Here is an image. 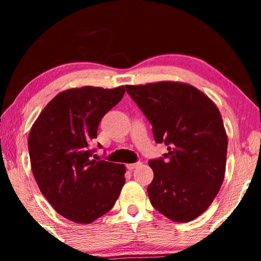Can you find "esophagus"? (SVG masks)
Returning a JSON list of instances; mask_svg holds the SVG:
<instances>
[{
  "label": "esophagus",
  "mask_w": 261,
  "mask_h": 261,
  "mask_svg": "<svg viewBox=\"0 0 261 261\" xmlns=\"http://www.w3.org/2000/svg\"><path fill=\"white\" fill-rule=\"evenodd\" d=\"M140 165H141L140 162L133 163V164H127V169H128V170H134V169H137V167L140 166Z\"/></svg>",
  "instance_id": "esophagus-1"
}]
</instances>
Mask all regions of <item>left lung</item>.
Instances as JSON below:
<instances>
[{"mask_svg": "<svg viewBox=\"0 0 261 261\" xmlns=\"http://www.w3.org/2000/svg\"><path fill=\"white\" fill-rule=\"evenodd\" d=\"M126 90L152 124L156 144L167 153L151 159L147 194L153 208L176 222L204 213L224 178L227 134L212 99L190 84L158 82L126 85Z\"/></svg>", "mask_w": 261, "mask_h": 261, "instance_id": "obj_1", "label": "left lung"}]
</instances>
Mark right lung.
<instances>
[{
    "mask_svg": "<svg viewBox=\"0 0 261 261\" xmlns=\"http://www.w3.org/2000/svg\"><path fill=\"white\" fill-rule=\"evenodd\" d=\"M124 91V87H83L60 92L30 132L28 151L38 187L56 212L73 222L88 224L108 213L126 180L124 165L92 160L95 148L90 147L102 117Z\"/></svg>",
    "mask_w": 261,
    "mask_h": 261,
    "instance_id": "add662e5",
    "label": "right lung"
}]
</instances>
